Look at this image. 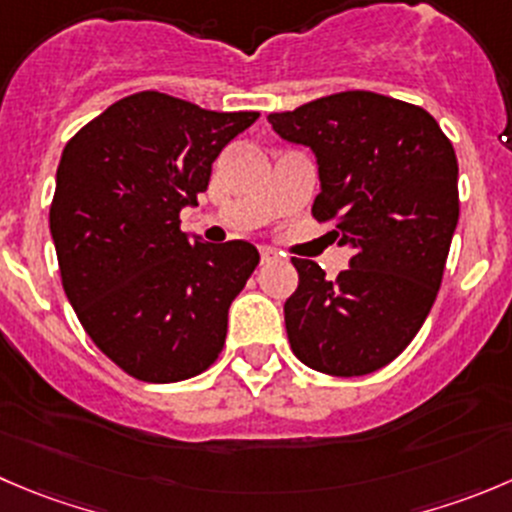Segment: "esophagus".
I'll return each instance as SVG.
<instances>
[{"mask_svg":"<svg viewBox=\"0 0 512 512\" xmlns=\"http://www.w3.org/2000/svg\"><path fill=\"white\" fill-rule=\"evenodd\" d=\"M260 260H262V265H270V262L280 260V255H277V250H272V247H262Z\"/></svg>","mask_w":512,"mask_h":512,"instance_id":"obj_1","label":"esophagus"}]
</instances>
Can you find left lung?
Instances as JSON below:
<instances>
[{
	"mask_svg": "<svg viewBox=\"0 0 512 512\" xmlns=\"http://www.w3.org/2000/svg\"><path fill=\"white\" fill-rule=\"evenodd\" d=\"M267 119L282 140L315 152L322 190L312 217L352 247L350 270L335 280L292 257V352L325 375H370L413 342L438 297L460 217L453 142L418 104L362 89Z\"/></svg>",
	"mask_w": 512,
	"mask_h": 512,
	"instance_id": "8db88e82",
	"label": "left lung"
}]
</instances>
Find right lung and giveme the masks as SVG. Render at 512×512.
<instances>
[{
    "label": "right lung",
    "mask_w": 512,
    "mask_h": 512,
    "mask_svg": "<svg viewBox=\"0 0 512 512\" xmlns=\"http://www.w3.org/2000/svg\"><path fill=\"white\" fill-rule=\"evenodd\" d=\"M257 112H210L150 89L119 99L62 152L49 230L84 332L127 375L180 382L220 357L227 312L260 265L245 240H187L180 210Z\"/></svg>",
    "instance_id": "add662e5"
}]
</instances>
